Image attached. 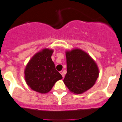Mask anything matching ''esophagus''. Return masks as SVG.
Segmentation results:
<instances>
[{"label": "esophagus", "mask_w": 122, "mask_h": 122, "mask_svg": "<svg viewBox=\"0 0 122 122\" xmlns=\"http://www.w3.org/2000/svg\"><path fill=\"white\" fill-rule=\"evenodd\" d=\"M60 72V74H61V75H62V76H63V78H64V72H63V71H60V72Z\"/></svg>", "instance_id": "esophagus-1"}]
</instances>
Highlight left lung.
Here are the masks:
<instances>
[{
  "label": "left lung",
  "instance_id": "obj_1",
  "mask_svg": "<svg viewBox=\"0 0 122 122\" xmlns=\"http://www.w3.org/2000/svg\"><path fill=\"white\" fill-rule=\"evenodd\" d=\"M67 73L64 83L71 92L81 94L95 84L99 74L98 66L87 53L81 49L66 52Z\"/></svg>",
  "mask_w": 122,
  "mask_h": 122
}]
</instances>
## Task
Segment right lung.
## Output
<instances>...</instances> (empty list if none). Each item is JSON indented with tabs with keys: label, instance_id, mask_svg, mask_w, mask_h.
<instances>
[{
	"label": "right lung",
	"instance_id": "obj_1",
	"mask_svg": "<svg viewBox=\"0 0 122 122\" xmlns=\"http://www.w3.org/2000/svg\"><path fill=\"white\" fill-rule=\"evenodd\" d=\"M53 53V50L43 49L36 53L26 64L25 79L28 86L36 92H48L56 82L63 78L51 58Z\"/></svg>",
	"mask_w": 122,
	"mask_h": 122
}]
</instances>
